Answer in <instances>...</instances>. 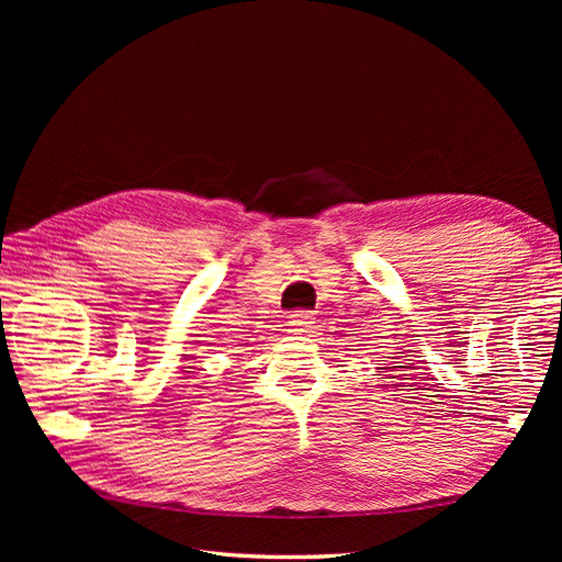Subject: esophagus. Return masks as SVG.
I'll return each instance as SVG.
<instances>
[{
    "label": "esophagus",
    "mask_w": 562,
    "mask_h": 562,
    "mask_svg": "<svg viewBox=\"0 0 562 562\" xmlns=\"http://www.w3.org/2000/svg\"><path fill=\"white\" fill-rule=\"evenodd\" d=\"M288 323H291V326H293L297 333H307V330L312 328V323H314V314L300 310V312H293L291 316H288Z\"/></svg>",
    "instance_id": "34e87169"
}]
</instances>
